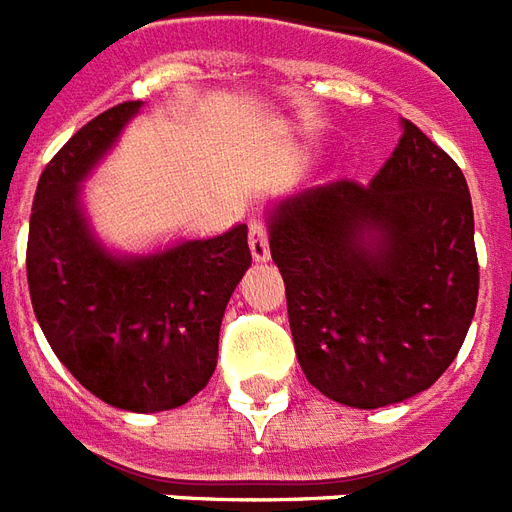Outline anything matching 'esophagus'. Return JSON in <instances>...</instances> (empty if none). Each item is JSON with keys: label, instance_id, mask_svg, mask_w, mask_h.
<instances>
[{"label": "esophagus", "instance_id": "esophagus-1", "mask_svg": "<svg viewBox=\"0 0 512 512\" xmlns=\"http://www.w3.org/2000/svg\"><path fill=\"white\" fill-rule=\"evenodd\" d=\"M249 252L255 257L257 263H266L271 257V246H268V230L263 222H255L249 227Z\"/></svg>", "mask_w": 512, "mask_h": 512}]
</instances>
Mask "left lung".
<instances>
[{
	"label": "left lung",
	"instance_id": "left-lung-1",
	"mask_svg": "<svg viewBox=\"0 0 512 512\" xmlns=\"http://www.w3.org/2000/svg\"><path fill=\"white\" fill-rule=\"evenodd\" d=\"M369 187L339 179L268 208V244L306 380L377 410L426 391L467 339L478 304L464 173L412 121Z\"/></svg>",
	"mask_w": 512,
	"mask_h": 512
}]
</instances>
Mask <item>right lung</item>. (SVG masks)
<instances>
[{
  "label": "right lung",
  "instance_id": "obj_1",
  "mask_svg": "<svg viewBox=\"0 0 512 512\" xmlns=\"http://www.w3.org/2000/svg\"><path fill=\"white\" fill-rule=\"evenodd\" d=\"M138 111L140 100L113 105L45 165L26 279L45 339L86 391L119 410L162 412L211 380L225 306L252 255L246 225L151 255H113L97 241L81 184Z\"/></svg>",
  "mask_w": 512,
  "mask_h": 512
}]
</instances>
